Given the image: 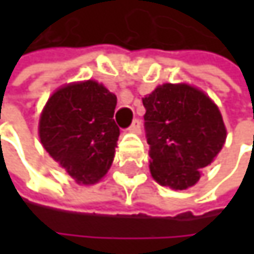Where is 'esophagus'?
Instances as JSON below:
<instances>
[{"mask_svg": "<svg viewBox=\"0 0 254 254\" xmlns=\"http://www.w3.org/2000/svg\"><path fill=\"white\" fill-rule=\"evenodd\" d=\"M129 130L130 132H139L141 130V121L139 119H133L130 127H129Z\"/></svg>", "mask_w": 254, "mask_h": 254, "instance_id": "34e87169", "label": "esophagus"}]
</instances>
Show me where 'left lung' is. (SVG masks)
<instances>
[{"label": "left lung", "mask_w": 254, "mask_h": 254, "mask_svg": "<svg viewBox=\"0 0 254 254\" xmlns=\"http://www.w3.org/2000/svg\"><path fill=\"white\" fill-rule=\"evenodd\" d=\"M150 172L163 187L185 190L221 151L227 130L216 104L190 85L165 83L142 98Z\"/></svg>", "instance_id": "left-lung-1"}]
</instances>
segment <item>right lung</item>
<instances>
[{
  "label": "right lung",
  "instance_id": "right-lung-1",
  "mask_svg": "<svg viewBox=\"0 0 254 254\" xmlns=\"http://www.w3.org/2000/svg\"><path fill=\"white\" fill-rule=\"evenodd\" d=\"M118 98L101 83L86 80L56 91L39 121V138L50 156L79 184H94L115 157L119 127Z\"/></svg>",
  "mask_w": 254,
  "mask_h": 254
}]
</instances>
